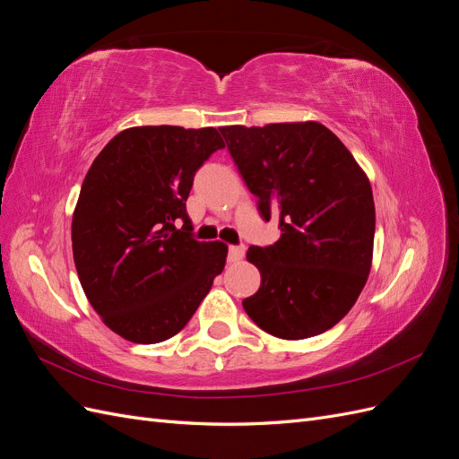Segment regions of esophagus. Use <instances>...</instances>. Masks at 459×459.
Returning <instances> with one entry per match:
<instances>
[{"mask_svg": "<svg viewBox=\"0 0 459 459\" xmlns=\"http://www.w3.org/2000/svg\"><path fill=\"white\" fill-rule=\"evenodd\" d=\"M245 256V247L243 245H231L228 251V260L230 262H238Z\"/></svg>", "mask_w": 459, "mask_h": 459, "instance_id": "34e87169", "label": "esophagus"}]
</instances>
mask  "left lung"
<instances>
[{"label": "left lung", "mask_w": 459, "mask_h": 459, "mask_svg": "<svg viewBox=\"0 0 459 459\" xmlns=\"http://www.w3.org/2000/svg\"><path fill=\"white\" fill-rule=\"evenodd\" d=\"M231 159L281 238L248 247L260 289L243 300L253 322L273 337L319 335L351 312L373 258L375 204L369 179L324 124L280 122L224 126Z\"/></svg>", "instance_id": "8db88e82"}]
</instances>
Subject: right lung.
<instances>
[{
	"label": "right lung",
	"mask_w": 459,
	"mask_h": 459,
	"mask_svg": "<svg viewBox=\"0 0 459 459\" xmlns=\"http://www.w3.org/2000/svg\"><path fill=\"white\" fill-rule=\"evenodd\" d=\"M224 147L216 128L135 126L90 166L73 214V255L93 310L122 339L174 337L224 270L228 247L193 239L186 211L193 176Z\"/></svg>",
	"instance_id": "add662e5"
}]
</instances>
